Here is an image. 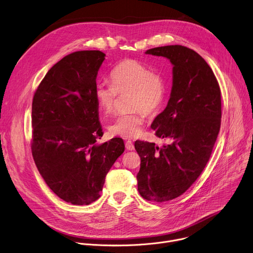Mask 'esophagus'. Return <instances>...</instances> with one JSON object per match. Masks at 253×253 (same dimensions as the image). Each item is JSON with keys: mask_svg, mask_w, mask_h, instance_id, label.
Segmentation results:
<instances>
[{"mask_svg": "<svg viewBox=\"0 0 253 253\" xmlns=\"http://www.w3.org/2000/svg\"><path fill=\"white\" fill-rule=\"evenodd\" d=\"M125 147H126V149H127V150H129V151H132V150H134V149H135L134 144H133V142H132L131 140L126 141V143H125Z\"/></svg>", "mask_w": 253, "mask_h": 253, "instance_id": "1", "label": "esophagus"}]
</instances>
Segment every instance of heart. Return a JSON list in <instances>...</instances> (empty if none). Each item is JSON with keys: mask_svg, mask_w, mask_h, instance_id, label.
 Returning a JSON list of instances; mask_svg holds the SVG:
<instances>
[{"mask_svg": "<svg viewBox=\"0 0 253 253\" xmlns=\"http://www.w3.org/2000/svg\"><path fill=\"white\" fill-rule=\"evenodd\" d=\"M111 84L98 83L94 88V96L104 114L110 115L116 109L120 95L130 93V113L120 115L110 126L114 136L132 139L139 137L144 127V112L157 114L167 99V85L162 74L152 71L147 65L127 58L120 61L111 70Z\"/></svg>", "mask_w": 253, "mask_h": 253, "instance_id": "1", "label": "heart"}]
</instances>
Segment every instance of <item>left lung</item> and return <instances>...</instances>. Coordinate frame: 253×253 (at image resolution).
Returning <instances> with one entry per match:
<instances>
[{"instance_id": "obj_1", "label": "left lung", "mask_w": 253, "mask_h": 253, "mask_svg": "<svg viewBox=\"0 0 253 253\" xmlns=\"http://www.w3.org/2000/svg\"><path fill=\"white\" fill-rule=\"evenodd\" d=\"M146 53L173 64L169 102L151 125L157 137L172 143L159 148L135 142L141 158L138 191L147 201L164 203L183 195L207 166L220 128L221 96L213 71L195 50L176 44Z\"/></svg>"}]
</instances>
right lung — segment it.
<instances>
[{
  "label": "right lung",
  "mask_w": 253,
  "mask_h": 253,
  "mask_svg": "<svg viewBox=\"0 0 253 253\" xmlns=\"http://www.w3.org/2000/svg\"><path fill=\"white\" fill-rule=\"evenodd\" d=\"M105 53L79 50L56 62L38 86L32 105V154L49 189L76 206L100 197L105 177L125 150L121 138L101 145L94 96Z\"/></svg>",
  "instance_id": "add662e5"
}]
</instances>
